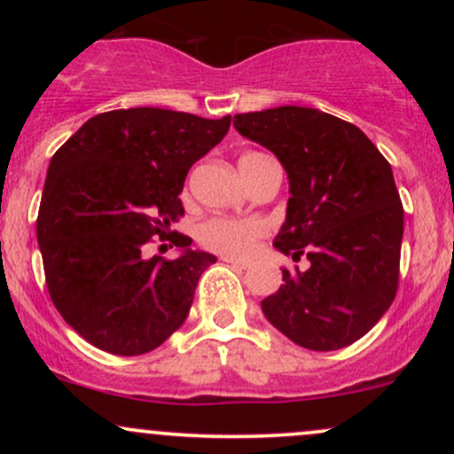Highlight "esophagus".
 <instances>
[{
    "label": "esophagus",
    "mask_w": 454,
    "mask_h": 454,
    "mask_svg": "<svg viewBox=\"0 0 454 454\" xmlns=\"http://www.w3.org/2000/svg\"><path fill=\"white\" fill-rule=\"evenodd\" d=\"M223 262H228V264H232V267H237V269H249V260H245V258H234V256H223L222 258Z\"/></svg>",
    "instance_id": "1"
}]
</instances>
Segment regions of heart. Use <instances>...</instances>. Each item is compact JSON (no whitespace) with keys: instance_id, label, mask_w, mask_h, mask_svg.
Instances as JSON below:
<instances>
[{"instance_id":"obj_1","label":"heart","mask_w":454,"mask_h":454,"mask_svg":"<svg viewBox=\"0 0 454 454\" xmlns=\"http://www.w3.org/2000/svg\"><path fill=\"white\" fill-rule=\"evenodd\" d=\"M254 155V153H247ZM243 155V158H247ZM241 158V160H243ZM267 226L260 220H234V217H209L198 226V241L213 252L226 256H245L264 237Z\"/></svg>"}]
</instances>
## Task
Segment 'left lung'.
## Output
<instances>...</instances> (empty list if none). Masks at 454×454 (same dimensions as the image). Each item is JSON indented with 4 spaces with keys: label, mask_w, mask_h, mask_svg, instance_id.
<instances>
[{
    "label": "left lung",
    "mask_w": 454,
    "mask_h": 454,
    "mask_svg": "<svg viewBox=\"0 0 454 454\" xmlns=\"http://www.w3.org/2000/svg\"><path fill=\"white\" fill-rule=\"evenodd\" d=\"M232 123L288 175L275 249L309 260L281 270L284 284L260 303L264 317L307 350L350 346L397 294L403 207L393 168L361 129L317 108L241 113Z\"/></svg>",
    "instance_id": "8db88e82"
}]
</instances>
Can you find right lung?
Here are the masks:
<instances>
[{
  "label": "right lung",
  "instance_id": "1",
  "mask_svg": "<svg viewBox=\"0 0 454 454\" xmlns=\"http://www.w3.org/2000/svg\"><path fill=\"white\" fill-rule=\"evenodd\" d=\"M228 128L231 114L121 108L91 117L57 149L35 232L51 299L91 346L138 356L185 322L198 279L217 258L164 231L184 215L187 170ZM155 233L177 245L176 259L142 256Z\"/></svg>",
  "mask_w": 454,
  "mask_h": 454
}]
</instances>
